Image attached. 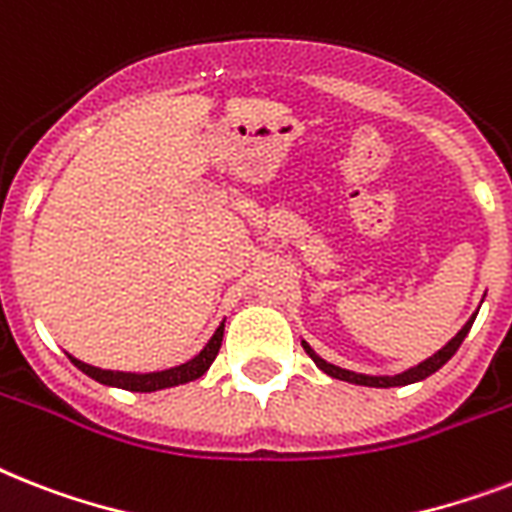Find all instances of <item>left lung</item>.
Instances as JSON below:
<instances>
[{
    "label": "left lung",
    "mask_w": 512,
    "mask_h": 512,
    "mask_svg": "<svg viewBox=\"0 0 512 512\" xmlns=\"http://www.w3.org/2000/svg\"><path fill=\"white\" fill-rule=\"evenodd\" d=\"M481 302H484V299H481ZM476 315H479V310H476V313H473L471 318L465 321V326L460 328L458 334L452 336L450 342L444 344L442 350H436L434 355L426 357L423 363L413 365V368H407V371H402V373H394V376H371V373L347 371V368H339V365L323 360V357L318 355V352H315L313 347L305 342V339H302V347H305L307 355L313 357V363L318 365V368H321L326 376L339 378V381H350V384H360V386H376V389H389V386H407V384H415V381H423V378H429L431 373L439 371V368H442V365L447 363V360H450L455 352H458V347L463 344V339L468 336V331H471L473 321H476Z\"/></svg>",
    "instance_id": "obj_1"
}]
</instances>
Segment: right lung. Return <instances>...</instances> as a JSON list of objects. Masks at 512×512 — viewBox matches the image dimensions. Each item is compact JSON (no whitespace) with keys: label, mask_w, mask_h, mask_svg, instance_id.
I'll use <instances>...</instances> for the list:
<instances>
[{"label":"right lung","mask_w":512,"mask_h":512,"mask_svg":"<svg viewBox=\"0 0 512 512\" xmlns=\"http://www.w3.org/2000/svg\"><path fill=\"white\" fill-rule=\"evenodd\" d=\"M223 328L226 321L215 328V334L210 336V342L197 352V355L186 360L181 365H173V368H165V371H152V373H131V371H105V368H97V365H89L78 360V357L68 355L70 363L76 365L78 371H83L89 378L99 381L105 386H118V389H126V392H160V389H170V386L189 384L194 378L205 376L207 368L213 365L215 355L220 350V342H223Z\"/></svg>","instance_id":"obj_1"}]
</instances>
